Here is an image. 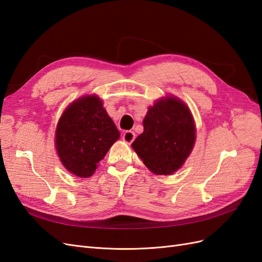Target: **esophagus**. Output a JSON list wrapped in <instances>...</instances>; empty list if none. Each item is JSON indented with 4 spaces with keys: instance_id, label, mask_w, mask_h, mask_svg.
<instances>
[{
    "instance_id": "esophagus-1",
    "label": "esophagus",
    "mask_w": 262,
    "mask_h": 262,
    "mask_svg": "<svg viewBox=\"0 0 262 262\" xmlns=\"http://www.w3.org/2000/svg\"><path fill=\"white\" fill-rule=\"evenodd\" d=\"M122 139H123V141L125 142V143L131 144L132 142L134 141V139H136V134H134L133 131H125V132L123 133Z\"/></svg>"
}]
</instances>
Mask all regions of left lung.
Listing matches in <instances>:
<instances>
[{
  "mask_svg": "<svg viewBox=\"0 0 262 262\" xmlns=\"http://www.w3.org/2000/svg\"><path fill=\"white\" fill-rule=\"evenodd\" d=\"M144 131L134 140L133 149L156 175H171L191 153L195 125L184 101L176 97L157 100L143 120Z\"/></svg>",
  "mask_w": 262,
  "mask_h": 262,
  "instance_id": "obj_1",
  "label": "left lung"
}]
</instances>
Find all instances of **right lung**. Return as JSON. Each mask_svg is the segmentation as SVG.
I'll use <instances>...</instances> for the list:
<instances>
[{"label": "right lung", "instance_id": "1", "mask_svg": "<svg viewBox=\"0 0 262 262\" xmlns=\"http://www.w3.org/2000/svg\"><path fill=\"white\" fill-rule=\"evenodd\" d=\"M120 137L95 95L73 101L62 114L55 130V147L63 166L75 176L91 177L108 149Z\"/></svg>", "mask_w": 262, "mask_h": 262}]
</instances>
